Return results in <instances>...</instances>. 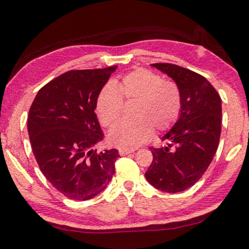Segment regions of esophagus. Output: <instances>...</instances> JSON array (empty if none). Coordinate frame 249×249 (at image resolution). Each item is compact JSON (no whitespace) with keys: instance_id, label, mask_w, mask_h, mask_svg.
<instances>
[{"instance_id":"1","label":"esophagus","mask_w":249,"mask_h":249,"mask_svg":"<svg viewBox=\"0 0 249 249\" xmlns=\"http://www.w3.org/2000/svg\"><path fill=\"white\" fill-rule=\"evenodd\" d=\"M135 150L134 149H125V148H120L119 149V153L121 156H126L129 155V153H133Z\"/></svg>"}]
</instances>
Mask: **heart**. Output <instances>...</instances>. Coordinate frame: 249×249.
Wrapping results in <instances>:
<instances>
[{"instance_id": "obj_1", "label": "heart", "mask_w": 249, "mask_h": 249, "mask_svg": "<svg viewBox=\"0 0 249 249\" xmlns=\"http://www.w3.org/2000/svg\"><path fill=\"white\" fill-rule=\"evenodd\" d=\"M123 98L135 101L130 111L134 119L111 129V143L121 148H136L150 137L152 128L165 130L178 119L182 93L178 84L160 75L139 69L125 75L116 85L110 81L98 96L97 112L101 123L113 126L123 114Z\"/></svg>"}]
</instances>
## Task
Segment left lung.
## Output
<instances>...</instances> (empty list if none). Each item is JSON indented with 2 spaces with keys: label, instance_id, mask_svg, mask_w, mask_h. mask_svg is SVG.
<instances>
[{
  "label": "left lung",
  "instance_id": "left-lung-1",
  "mask_svg": "<svg viewBox=\"0 0 249 249\" xmlns=\"http://www.w3.org/2000/svg\"><path fill=\"white\" fill-rule=\"evenodd\" d=\"M173 79L182 93L178 120L151 149L153 160L144 176L153 187L179 193L192 187L210 165L219 146L222 121L221 98L203 76L169 63L151 64Z\"/></svg>",
  "mask_w": 249,
  "mask_h": 249
}]
</instances>
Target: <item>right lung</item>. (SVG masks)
I'll use <instances>...</instances> for the list:
<instances>
[{"label": "right lung", "instance_id": "right-lung-1", "mask_svg": "<svg viewBox=\"0 0 249 249\" xmlns=\"http://www.w3.org/2000/svg\"><path fill=\"white\" fill-rule=\"evenodd\" d=\"M116 69L62 74L39 90L29 110L27 128L39 168L70 199L96 197L115 172L119 151L94 149L105 137L94 111L99 93Z\"/></svg>", "mask_w": 249, "mask_h": 249}]
</instances>
